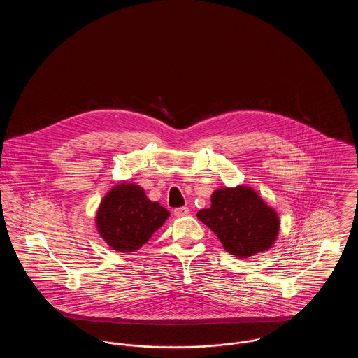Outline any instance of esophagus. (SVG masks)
Segmentation results:
<instances>
[{"label": "esophagus", "mask_w": 358, "mask_h": 358, "mask_svg": "<svg viewBox=\"0 0 358 358\" xmlns=\"http://www.w3.org/2000/svg\"><path fill=\"white\" fill-rule=\"evenodd\" d=\"M189 212H190V209H189L187 206H181V208L174 209V216H177V217H184V216L189 215Z\"/></svg>", "instance_id": "34e87169"}]
</instances>
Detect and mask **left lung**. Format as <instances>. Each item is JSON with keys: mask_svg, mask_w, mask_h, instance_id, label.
<instances>
[{"mask_svg": "<svg viewBox=\"0 0 358 358\" xmlns=\"http://www.w3.org/2000/svg\"><path fill=\"white\" fill-rule=\"evenodd\" d=\"M210 203V208L199 210L197 217L216 234L231 255L250 257L271 248L280 222L255 190L222 187L213 192Z\"/></svg>", "mask_w": 358, "mask_h": 358, "instance_id": "left-lung-1", "label": "left lung"}]
</instances>
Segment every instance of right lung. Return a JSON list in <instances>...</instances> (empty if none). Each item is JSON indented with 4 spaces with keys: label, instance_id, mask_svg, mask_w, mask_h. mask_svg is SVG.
I'll list each match as a JSON object with an SVG mask.
<instances>
[{
    "label": "right lung",
    "instance_id": "1",
    "mask_svg": "<svg viewBox=\"0 0 358 358\" xmlns=\"http://www.w3.org/2000/svg\"><path fill=\"white\" fill-rule=\"evenodd\" d=\"M159 203L146 197L134 184L113 187L102 200L96 213V227L104 241L118 252H134L169 217Z\"/></svg>",
    "mask_w": 358,
    "mask_h": 358
}]
</instances>
